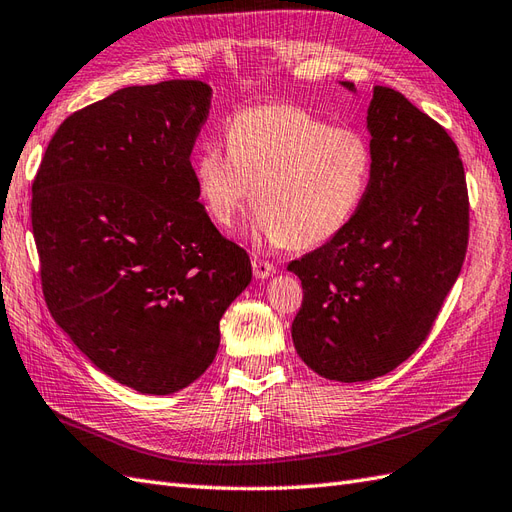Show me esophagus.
I'll list each match as a JSON object with an SVG mask.
<instances>
[{"label": "esophagus", "instance_id": "1", "mask_svg": "<svg viewBox=\"0 0 512 512\" xmlns=\"http://www.w3.org/2000/svg\"><path fill=\"white\" fill-rule=\"evenodd\" d=\"M274 272H277V268H274V266L270 264V261H264V259H253V274H255V279H257V281L272 277Z\"/></svg>", "mask_w": 512, "mask_h": 512}]
</instances>
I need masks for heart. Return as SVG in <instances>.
Listing matches in <instances>:
<instances>
[{"mask_svg":"<svg viewBox=\"0 0 512 512\" xmlns=\"http://www.w3.org/2000/svg\"><path fill=\"white\" fill-rule=\"evenodd\" d=\"M372 177V149L357 129L331 127L296 106H259L227 125V151L194 157L205 214L229 229L255 201L248 233L272 246L331 242L355 218Z\"/></svg>","mask_w":512,"mask_h":512,"instance_id":"heart-1","label":"heart"}]
</instances>
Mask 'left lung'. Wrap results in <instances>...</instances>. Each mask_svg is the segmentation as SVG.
Instances as JSON below:
<instances>
[{
  "label": "left lung",
  "instance_id": "left-lung-1",
  "mask_svg": "<svg viewBox=\"0 0 512 512\" xmlns=\"http://www.w3.org/2000/svg\"><path fill=\"white\" fill-rule=\"evenodd\" d=\"M365 127L372 177L359 212L287 266L305 290L294 348L339 383L385 376L422 346L463 268L469 233L465 170L448 131L385 86H374Z\"/></svg>",
  "mask_w": 512,
  "mask_h": 512
}]
</instances>
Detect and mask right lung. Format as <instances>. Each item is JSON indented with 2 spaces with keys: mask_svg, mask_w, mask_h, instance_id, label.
<instances>
[{
  "mask_svg": "<svg viewBox=\"0 0 512 512\" xmlns=\"http://www.w3.org/2000/svg\"><path fill=\"white\" fill-rule=\"evenodd\" d=\"M209 106L196 80L116 90L58 127L32 186L51 316L95 368L147 396L212 365L220 318L253 277L196 192L190 153Z\"/></svg>",
  "mask_w": 512,
  "mask_h": 512,
  "instance_id": "add662e5",
  "label": "right lung"
}]
</instances>
